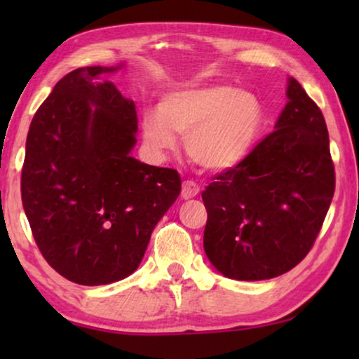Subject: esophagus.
I'll return each mask as SVG.
<instances>
[{
  "label": "esophagus",
  "instance_id": "1",
  "mask_svg": "<svg viewBox=\"0 0 359 359\" xmlns=\"http://www.w3.org/2000/svg\"><path fill=\"white\" fill-rule=\"evenodd\" d=\"M198 194H199V186L196 184L194 181H184L183 188H181V198L191 199Z\"/></svg>",
  "mask_w": 359,
  "mask_h": 359
}]
</instances>
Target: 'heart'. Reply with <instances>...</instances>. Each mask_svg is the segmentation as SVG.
I'll return each instance as SVG.
<instances>
[{"label":"heart","instance_id":"b5f03b06","mask_svg":"<svg viewBox=\"0 0 359 359\" xmlns=\"http://www.w3.org/2000/svg\"><path fill=\"white\" fill-rule=\"evenodd\" d=\"M266 124V111L257 93L230 85L189 86L161 97L158 111H145L140 130L151 154L165 156L180 135L196 165L225 171L243 161Z\"/></svg>","mask_w":359,"mask_h":359}]
</instances>
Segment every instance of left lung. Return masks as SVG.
<instances>
[{
  "label": "left lung",
  "mask_w": 359,
  "mask_h": 359,
  "mask_svg": "<svg viewBox=\"0 0 359 359\" xmlns=\"http://www.w3.org/2000/svg\"><path fill=\"white\" fill-rule=\"evenodd\" d=\"M274 130L205 191L204 252L225 278L263 281L306 258L330 208L335 170L322 111L297 80Z\"/></svg>",
  "instance_id": "1"
}]
</instances>
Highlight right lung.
Here are the masks:
<instances>
[{"label": "right lung", "mask_w": 359, "mask_h": 359, "mask_svg": "<svg viewBox=\"0 0 359 359\" xmlns=\"http://www.w3.org/2000/svg\"><path fill=\"white\" fill-rule=\"evenodd\" d=\"M122 67L63 76L26 140L21 194L32 235L47 263L83 286L130 276L181 191L178 171L130 155L135 104L106 78Z\"/></svg>", "instance_id": "obj_1"}]
</instances>
